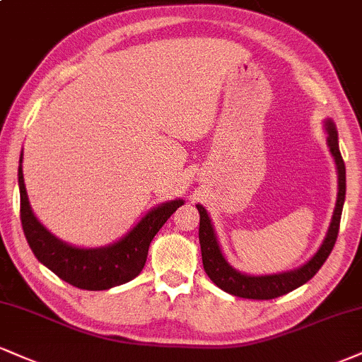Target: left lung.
<instances>
[{
    "label": "left lung",
    "instance_id": "obj_1",
    "mask_svg": "<svg viewBox=\"0 0 362 362\" xmlns=\"http://www.w3.org/2000/svg\"><path fill=\"white\" fill-rule=\"evenodd\" d=\"M327 132H329V148L332 151L339 172V195L337 204H335V211L332 216V223H330L327 238L322 243L320 250L313 255L310 261H307L303 267L293 272L280 273V275H267V276H250L243 275L229 267L228 261L224 259L221 247L217 245V239L212 229L211 219H209L207 211L202 206H197L200 214V226H199V241H200V252H202V264L206 269L207 276L219 286L221 290L228 291L234 297L241 298H252V300H272L281 295L288 293V291L298 288L303 283H307L310 278L315 275L329 258L330 251L334 250L335 241H337L339 226H341L342 206L344 199H346V165H344L341 150H339L337 132L332 121H327Z\"/></svg>",
    "mask_w": 362,
    "mask_h": 362
}]
</instances>
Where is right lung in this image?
<instances>
[{"instance_id":"right-lung-1","label":"right lung","mask_w":362,"mask_h":362,"mask_svg":"<svg viewBox=\"0 0 362 362\" xmlns=\"http://www.w3.org/2000/svg\"><path fill=\"white\" fill-rule=\"evenodd\" d=\"M20 217L33 255L57 276L82 290H107L132 281L146 263L151 239L168 217L184 206V200H172L150 211L123 239L99 250H81L65 245L38 223L30 207L25 189L21 156L18 168Z\"/></svg>"}]
</instances>
